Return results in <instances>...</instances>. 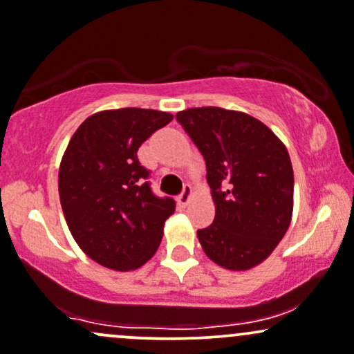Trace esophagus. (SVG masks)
Instances as JSON below:
<instances>
[{
	"label": "esophagus",
	"instance_id": "1",
	"mask_svg": "<svg viewBox=\"0 0 354 354\" xmlns=\"http://www.w3.org/2000/svg\"><path fill=\"white\" fill-rule=\"evenodd\" d=\"M192 195H193L192 187H189V185H185L183 192H181L180 196H178V203H180V207H187L189 200H192Z\"/></svg>",
	"mask_w": 354,
	"mask_h": 354
}]
</instances>
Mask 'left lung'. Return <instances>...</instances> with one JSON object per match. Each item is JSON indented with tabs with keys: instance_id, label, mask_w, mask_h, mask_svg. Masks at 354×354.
Returning a JSON list of instances; mask_svg holds the SVG:
<instances>
[{
	"instance_id": "8db88e82",
	"label": "left lung",
	"mask_w": 354,
	"mask_h": 354,
	"mask_svg": "<svg viewBox=\"0 0 354 354\" xmlns=\"http://www.w3.org/2000/svg\"><path fill=\"white\" fill-rule=\"evenodd\" d=\"M207 165L214 224L196 232L218 266L245 271L263 263L288 230L293 169L286 147L263 122L243 111L202 106L178 111Z\"/></svg>"
}]
</instances>
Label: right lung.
<instances>
[{"mask_svg":"<svg viewBox=\"0 0 354 354\" xmlns=\"http://www.w3.org/2000/svg\"><path fill=\"white\" fill-rule=\"evenodd\" d=\"M171 120L158 110H105L71 137L59 167V198L74 241L98 265L137 270L158 251L176 203L152 193L137 151Z\"/></svg>","mask_w":354,"mask_h":354,"instance_id":"1","label":"right lung"}]
</instances>
